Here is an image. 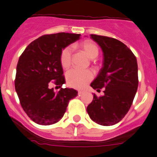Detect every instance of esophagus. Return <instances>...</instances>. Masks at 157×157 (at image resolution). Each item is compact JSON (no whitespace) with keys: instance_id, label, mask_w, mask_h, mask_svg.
Returning a JSON list of instances; mask_svg holds the SVG:
<instances>
[{"instance_id":"1","label":"esophagus","mask_w":157,"mask_h":157,"mask_svg":"<svg viewBox=\"0 0 157 157\" xmlns=\"http://www.w3.org/2000/svg\"><path fill=\"white\" fill-rule=\"evenodd\" d=\"M84 93V91H78V94H79V95H80V94H83Z\"/></svg>"}]
</instances>
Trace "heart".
<instances>
[{
	"label": "heart",
	"mask_w": 157,
	"mask_h": 157,
	"mask_svg": "<svg viewBox=\"0 0 157 157\" xmlns=\"http://www.w3.org/2000/svg\"><path fill=\"white\" fill-rule=\"evenodd\" d=\"M85 53L89 58L94 59L98 56L99 48L95 43L86 40L80 44ZM72 47L68 46L63 49L59 56V62L63 69H68L71 65ZM94 75L91 70L72 69L66 73V82L70 87L75 88H82L92 80Z\"/></svg>",
	"instance_id": "1"
}]
</instances>
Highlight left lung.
<instances>
[{
    "mask_svg": "<svg viewBox=\"0 0 157 157\" xmlns=\"http://www.w3.org/2000/svg\"><path fill=\"white\" fill-rule=\"evenodd\" d=\"M104 53L103 67L91 84L97 91L105 88L104 95L94 94L87 107L90 118L103 126L118 123L131 108L138 87L136 56L124 43L111 37L91 34Z\"/></svg>",
    "mask_w": 157,
    "mask_h": 157,
    "instance_id": "left-lung-1",
    "label": "left lung"
}]
</instances>
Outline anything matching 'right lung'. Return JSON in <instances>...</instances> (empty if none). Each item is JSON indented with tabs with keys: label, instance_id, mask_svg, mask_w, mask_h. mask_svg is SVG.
Wrapping results in <instances>:
<instances>
[{
	"label": "right lung",
	"instance_id": "obj_1",
	"mask_svg": "<svg viewBox=\"0 0 157 157\" xmlns=\"http://www.w3.org/2000/svg\"><path fill=\"white\" fill-rule=\"evenodd\" d=\"M80 34H46L29 43L18 60L15 89L28 117L40 125L57 123L64 115L76 90L63 88L57 93L50 88L65 83L59 62L61 51L80 37Z\"/></svg>",
	"mask_w": 157,
	"mask_h": 157
}]
</instances>
